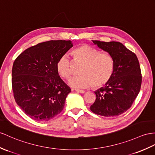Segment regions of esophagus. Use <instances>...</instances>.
<instances>
[{
    "mask_svg": "<svg viewBox=\"0 0 155 155\" xmlns=\"http://www.w3.org/2000/svg\"><path fill=\"white\" fill-rule=\"evenodd\" d=\"M75 91H77L78 93H84L85 91L84 90H81V89H75Z\"/></svg>",
    "mask_w": 155,
    "mask_h": 155,
    "instance_id": "1",
    "label": "esophagus"
}]
</instances>
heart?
<instances>
[{
  "instance_id": "1",
  "label": "heart",
  "mask_w": 155,
  "mask_h": 155,
  "mask_svg": "<svg viewBox=\"0 0 155 155\" xmlns=\"http://www.w3.org/2000/svg\"><path fill=\"white\" fill-rule=\"evenodd\" d=\"M75 62L82 64L80 75L70 78L68 84L76 88H86L94 85L95 87L106 85L114 71V62L110 54L101 53L98 49L83 45L74 49ZM56 70L63 78L68 79L73 73L72 64L69 56L62 55L56 62Z\"/></svg>"
}]
</instances>
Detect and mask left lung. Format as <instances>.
<instances>
[{"label": "left lung", "mask_w": 155, "mask_h": 155, "mask_svg": "<svg viewBox=\"0 0 155 155\" xmlns=\"http://www.w3.org/2000/svg\"><path fill=\"white\" fill-rule=\"evenodd\" d=\"M93 43L112 56L114 71L104 87L95 91L96 100L90 109L97 115L119 116L131 107L140 91L142 76L138 58L120 42L93 41Z\"/></svg>", "instance_id": "left-lung-1"}]
</instances>
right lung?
Wrapping results in <instances>:
<instances>
[{
	"instance_id": "right-lung-1",
	"label": "right lung",
	"mask_w": 155,
	"mask_h": 155,
	"mask_svg": "<svg viewBox=\"0 0 155 155\" xmlns=\"http://www.w3.org/2000/svg\"><path fill=\"white\" fill-rule=\"evenodd\" d=\"M72 47L71 41H48L27 48L14 60V97L31 118L47 122L63 110L71 89L60 78L56 65Z\"/></svg>"
}]
</instances>
